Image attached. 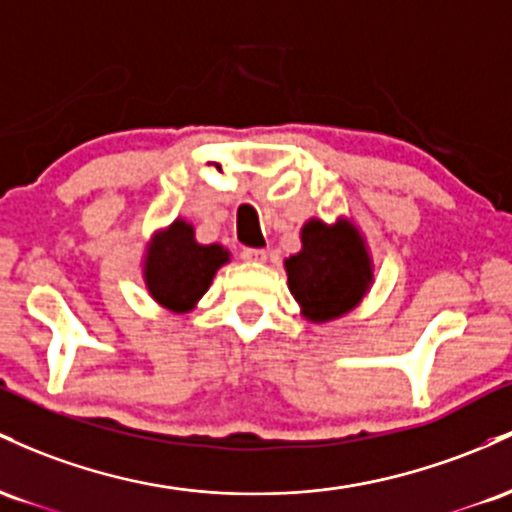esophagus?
Here are the masks:
<instances>
[{
    "mask_svg": "<svg viewBox=\"0 0 512 512\" xmlns=\"http://www.w3.org/2000/svg\"><path fill=\"white\" fill-rule=\"evenodd\" d=\"M244 261H266V249H241Z\"/></svg>",
    "mask_w": 512,
    "mask_h": 512,
    "instance_id": "34e87169",
    "label": "esophagus"
}]
</instances>
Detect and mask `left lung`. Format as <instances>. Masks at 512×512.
Instances as JSON below:
<instances>
[{
	"label": "left lung",
	"mask_w": 512,
	"mask_h": 512,
	"mask_svg": "<svg viewBox=\"0 0 512 512\" xmlns=\"http://www.w3.org/2000/svg\"><path fill=\"white\" fill-rule=\"evenodd\" d=\"M287 285L304 317L329 321L363 300L372 280L363 239L348 222L326 227L312 220L302 229V251L285 261Z\"/></svg>",
	"instance_id": "obj_1"
}]
</instances>
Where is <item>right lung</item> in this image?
Masks as SVG:
<instances>
[{"label": "right lung", "instance_id": "obj_1", "mask_svg": "<svg viewBox=\"0 0 512 512\" xmlns=\"http://www.w3.org/2000/svg\"><path fill=\"white\" fill-rule=\"evenodd\" d=\"M229 254L222 246L195 244L193 229L176 220L149 246L145 278L152 297L171 312H188L212 283Z\"/></svg>", "mask_w": 512, "mask_h": 512}]
</instances>
